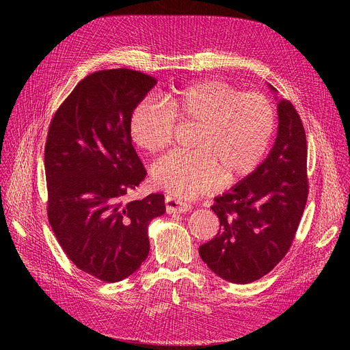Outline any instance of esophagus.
Here are the masks:
<instances>
[{
  "label": "esophagus",
  "mask_w": 350,
  "mask_h": 350,
  "mask_svg": "<svg viewBox=\"0 0 350 350\" xmlns=\"http://www.w3.org/2000/svg\"><path fill=\"white\" fill-rule=\"evenodd\" d=\"M164 204H165V213L167 214H180V213H187L191 206L187 203H183V201L172 197V196H165L164 198Z\"/></svg>",
  "instance_id": "1"
}]
</instances>
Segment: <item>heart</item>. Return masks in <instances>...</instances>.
<instances>
[{"label": "heart", "instance_id": "obj_1", "mask_svg": "<svg viewBox=\"0 0 350 350\" xmlns=\"http://www.w3.org/2000/svg\"><path fill=\"white\" fill-rule=\"evenodd\" d=\"M178 123L197 124L191 153H169L152 167L154 186L178 198L215 191L223 180L237 181L264 159L275 132V109L260 94H241L231 85L198 81L165 98L140 102L129 129L147 153L167 147Z\"/></svg>", "mask_w": 350, "mask_h": 350}]
</instances>
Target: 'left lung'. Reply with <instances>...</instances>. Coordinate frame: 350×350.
Returning <instances> with one entry per match:
<instances>
[{
  "label": "left lung",
  "instance_id": "left-lung-1",
  "mask_svg": "<svg viewBox=\"0 0 350 350\" xmlns=\"http://www.w3.org/2000/svg\"><path fill=\"white\" fill-rule=\"evenodd\" d=\"M277 102L278 132L271 152L244 180L214 198L219 230L198 248L207 267L232 284L260 280L284 258L306 204L304 126L289 100Z\"/></svg>",
  "mask_w": 350,
  "mask_h": 350
}]
</instances>
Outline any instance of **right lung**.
I'll return each mask as SVG.
<instances>
[{"label": "right lung", "instance_id": "1", "mask_svg": "<svg viewBox=\"0 0 350 350\" xmlns=\"http://www.w3.org/2000/svg\"><path fill=\"white\" fill-rule=\"evenodd\" d=\"M156 83L123 68L90 73L49 124V224L68 258L105 282H119L140 268L150 250L147 227L165 213L163 194L124 200L146 177L129 122Z\"/></svg>", "mask_w": 350, "mask_h": 350}]
</instances>
